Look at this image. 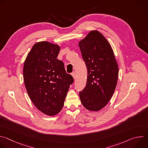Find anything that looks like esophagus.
Instances as JSON below:
<instances>
[{"label":"esophagus","mask_w":148,"mask_h":148,"mask_svg":"<svg viewBox=\"0 0 148 148\" xmlns=\"http://www.w3.org/2000/svg\"><path fill=\"white\" fill-rule=\"evenodd\" d=\"M71 75H72L73 77L74 78V79H75V78H76V75H75V72H73V73L71 74Z\"/></svg>","instance_id":"obj_1"}]
</instances>
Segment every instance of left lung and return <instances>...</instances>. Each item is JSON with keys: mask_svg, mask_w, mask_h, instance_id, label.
<instances>
[{"mask_svg": "<svg viewBox=\"0 0 148 148\" xmlns=\"http://www.w3.org/2000/svg\"><path fill=\"white\" fill-rule=\"evenodd\" d=\"M87 68L86 86L79 93L83 106L98 111L112 98L118 78V66L108 40L98 31L92 30L78 43Z\"/></svg>", "mask_w": 148, "mask_h": 148, "instance_id": "left-lung-1", "label": "left lung"}]
</instances>
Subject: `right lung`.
I'll return each mask as SVG.
<instances>
[{
    "mask_svg": "<svg viewBox=\"0 0 148 148\" xmlns=\"http://www.w3.org/2000/svg\"><path fill=\"white\" fill-rule=\"evenodd\" d=\"M60 47L48 41L36 43L27 56L23 79L29 98L35 107L49 116L58 114L73 77L66 72L64 63L57 58Z\"/></svg>",
    "mask_w": 148,
    "mask_h": 148,
    "instance_id": "1",
    "label": "right lung"
}]
</instances>
